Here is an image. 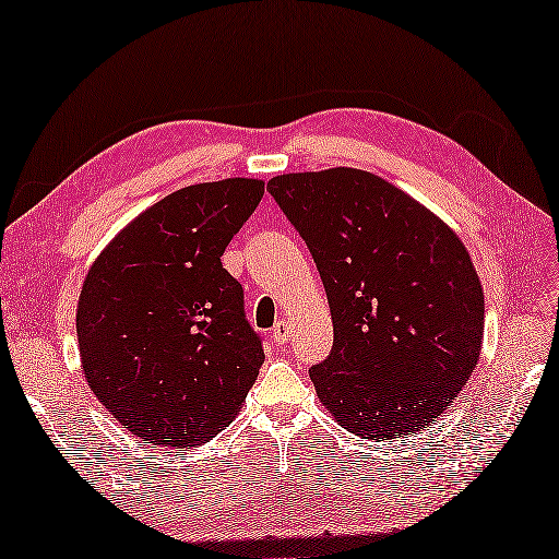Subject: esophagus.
Segmentation results:
<instances>
[{"mask_svg": "<svg viewBox=\"0 0 559 559\" xmlns=\"http://www.w3.org/2000/svg\"><path fill=\"white\" fill-rule=\"evenodd\" d=\"M273 343L276 345H286L290 341V323L288 321H278L276 325H273Z\"/></svg>", "mask_w": 559, "mask_h": 559, "instance_id": "esophagus-1", "label": "esophagus"}]
</instances>
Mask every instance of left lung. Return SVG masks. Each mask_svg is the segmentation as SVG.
<instances>
[{"instance_id":"obj_1","label":"left lung","mask_w":559,"mask_h":559,"mask_svg":"<svg viewBox=\"0 0 559 559\" xmlns=\"http://www.w3.org/2000/svg\"><path fill=\"white\" fill-rule=\"evenodd\" d=\"M269 193L311 251L333 318V348L311 378L353 436L423 430L480 358L485 300L460 238L376 174H283Z\"/></svg>"}]
</instances>
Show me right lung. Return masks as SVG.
Returning <instances> with one entry per match:
<instances>
[{
	"label": "right lung",
	"instance_id": "obj_1",
	"mask_svg": "<svg viewBox=\"0 0 559 559\" xmlns=\"http://www.w3.org/2000/svg\"><path fill=\"white\" fill-rule=\"evenodd\" d=\"M261 199L255 179L186 186L131 221L88 271L76 308L84 376L136 438L206 442L259 378L263 338L221 255Z\"/></svg>",
	"mask_w": 559,
	"mask_h": 559
}]
</instances>
